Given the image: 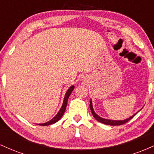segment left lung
I'll return each mask as SVG.
<instances>
[{"instance_id": "1", "label": "left lung", "mask_w": 154, "mask_h": 154, "mask_svg": "<svg viewBox=\"0 0 154 154\" xmlns=\"http://www.w3.org/2000/svg\"><path fill=\"white\" fill-rule=\"evenodd\" d=\"M90 109H91V111L92 114H93V117H94L95 119L97 120V121H98L100 123H103V124H104V125H112V126H115V125H123V124L128 122L129 120H130L132 118H133L134 116H135L136 114L138 113V111H140V110L138 111L137 113H135V114H133L132 116L128 118V119H125L124 120H111V119H104V118L100 117V116H98V114L95 112L94 109H93V103H92L91 99V102H90Z\"/></svg>"}]
</instances>
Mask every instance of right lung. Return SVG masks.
I'll return each mask as SVG.
<instances>
[{
    "instance_id": "add662e5",
    "label": "right lung",
    "mask_w": 154,
    "mask_h": 154,
    "mask_svg": "<svg viewBox=\"0 0 154 154\" xmlns=\"http://www.w3.org/2000/svg\"><path fill=\"white\" fill-rule=\"evenodd\" d=\"M74 89H75V86L72 85L71 87H70L68 90H67L66 94H65L64 98H63V101L62 106H61V109H60L59 112L57 113V114H56V115L52 119H51L50 121L47 122H45V123L37 124V125H40V126H48V125H52V124L57 122L59 121V120L61 119V117H62L63 114H64V111H65V110H66V106H67V101H68L69 97V95H71L72 92L73 91Z\"/></svg>"
}]
</instances>
